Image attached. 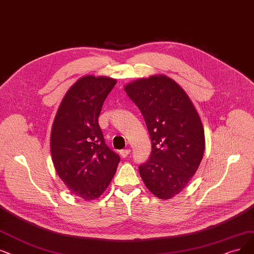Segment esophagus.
Segmentation results:
<instances>
[{
	"mask_svg": "<svg viewBox=\"0 0 254 254\" xmlns=\"http://www.w3.org/2000/svg\"><path fill=\"white\" fill-rule=\"evenodd\" d=\"M130 154V150L129 149H124V150H121L120 151V155L122 156V157H127L128 155Z\"/></svg>",
	"mask_w": 254,
	"mask_h": 254,
	"instance_id": "esophagus-1",
	"label": "esophagus"
}]
</instances>
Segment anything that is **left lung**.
<instances>
[{
	"mask_svg": "<svg viewBox=\"0 0 254 254\" xmlns=\"http://www.w3.org/2000/svg\"><path fill=\"white\" fill-rule=\"evenodd\" d=\"M124 89L143 115L152 144L139 175L154 196L170 199L188 186L203 157L200 117L187 93L168 76L138 79Z\"/></svg>",
	"mask_w": 254,
	"mask_h": 254,
	"instance_id": "left-lung-1",
	"label": "left lung"
}]
</instances>
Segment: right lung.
I'll return each mask as SVG.
<instances>
[{
    "mask_svg": "<svg viewBox=\"0 0 254 254\" xmlns=\"http://www.w3.org/2000/svg\"><path fill=\"white\" fill-rule=\"evenodd\" d=\"M116 83L104 76L80 78L64 97L53 122L50 146L55 170L70 192L85 201L103 194L120 162L98 123Z\"/></svg>",
    "mask_w": 254,
    "mask_h": 254,
    "instance_id": "obj_1",
    "label": "right lung"
}]
</instances>
